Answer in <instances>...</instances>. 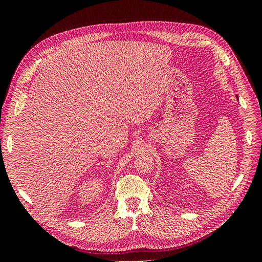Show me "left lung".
I'll use <instances>...</instances> for the list:
<instances>
[{"mask_svg":"<svg viewBox=\"0 0 262 262\" xmlns=\"http://www.w3.org/2000/svg\"><path fill=\"white\" fill-rule=\"evenodd\" d=\"M237 98H238V97H237Z\"/></svg>","mask_w":262,"mask_h":262,"instance_id":"8db88e82","label":"left lung"}]
</instances>
